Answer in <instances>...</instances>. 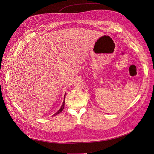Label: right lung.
Masks as SVG:
<instances>
[{
    "label": "right lung",
    "instance_id": "obj_1",
    "mask_svg": "<svg viewBox=\"0 0 154 154\" xmlns=\"http://www.w3.org/2000/svg\"><path fill=\"white\" fill-rule=\"evenodd\" d=\"M64 103H65V95H64V100H63V104H62V105H61V108H60L59 110H58L56 113H55L53 116H56V115H58L59 113H60L63 111V109H64Z\"/></svg>",
    "mask_w": 154,
    "mask_h": 154
}]
</instances>
